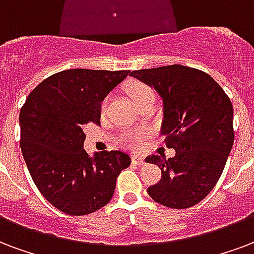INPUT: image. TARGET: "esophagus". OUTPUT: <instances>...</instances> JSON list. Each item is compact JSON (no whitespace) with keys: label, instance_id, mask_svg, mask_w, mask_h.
I'll return each mask as SVG.
<instances>
[{"label":"esophagus","instance_id":"34e87169","mask_svg":"<svg viewBox=\"0 0 254 254\" xmlns=\"http://www.w3.org/2000/svg\"><path fill=\"white\" fill-rule=\"evenodd\" d=\"M131 161L134 162V164H137V165H144L145 158L141 157V156H133V157H131Z\"/></svg>","mask_w":254,"mask_h":254}]
</instances>
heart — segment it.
Masks as SVG:
<instances>
[{
  "mask_svg": "<svg viewBox=\"0 0 254 254\" xmlns=\"http://www.w3.org/2000/svg\"><path fill=\"white\" fill-rule=\"evenodd\" d=\"M129 93H130L131 98L135 104H138L140 101L148 98V97H154V93L149 86L144 84H134L131 85L130 89H129ZM106 105H108V98L105 101L102 102V110L105 109ZM146 135V131L145 130H138V131H131V133H127L124 135L123 144L127 145V146H130V148H138L144 140V137Z\"/></svg>",
  "mask_w": 254,
  "mask_h": 254,
  "instance_id": "1",
  "label": "heart"
}]
</instances>
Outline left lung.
<instances>
[{"mask_svg":"<svg viewBox=\"0 0 254 254\" xmlns=\"http://www.w3.org/2000/svg\"><path fill=\"white\" fill-rule=\"evenodd\" d=\"M129 75L162 98L161 134L176 150L169 160L153 154L160 183L148 188L158 204L187 209L204 200L225 168L233 141V106L220 85L204 71L184 65L133 70Z\"/></svg>","mask_w":254,"mask_h":254,"instance_id":"obj_1","label":"left lung"}]
</instances>
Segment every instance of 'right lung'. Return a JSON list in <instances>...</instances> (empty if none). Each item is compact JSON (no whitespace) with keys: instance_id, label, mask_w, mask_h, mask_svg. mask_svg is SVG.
I'll use <instances>...</instances> for the list:
<instances>
[{"instance_id":"obj_1","label":"right lung","mask_w":254,"mask_h":254,"mask_svg":"<svg viewBox=\"0 0 254 254\" xmlns=\"http://www.w3.org/2000/svg\"><path fill=\"white\" fill-rule=\"evenodd\" d=\"M129 70L69 69L36 86L19 112L21 150L41 194L69 216H84L105 206L116 180L130 165L120 150L84 149V125H100L101 102Z\"/></svg>"}]
</instances>
